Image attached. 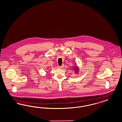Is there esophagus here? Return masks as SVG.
<instances>
[{
	"label": "esophagus",
	"mask_w": 122,
	"mask_h": 122,
	"mask_svg": "<svg viewBox=\"0 0 122 122\" xmlns=\"http://www.w3.org/2000/svg\"><path fill=\"white\" fill-rule=\"evenodd\" d=\"M64 67V65H62V66H59V68H62L63 67Z\"/></svg>",
	"instance_id": "obj_1"
}]
</instances>
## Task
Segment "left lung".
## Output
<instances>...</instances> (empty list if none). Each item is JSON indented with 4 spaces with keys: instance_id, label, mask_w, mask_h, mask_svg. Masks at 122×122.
I'll use <instances>...</instances> for the list:
<instances>
[{
    "instance_id": "8db88e82",
    "label": "left lung",
    "mask_w": 122,
    "mask_h": 122,
    "mask_svg": "<svg viewBox=\"0 0 122 122\" xmlns=\"http://www.w3.org/2000/svg\"><path fill=\"white\" fill-rule=\"evenodd\" d=\"M76 69H77V68H76Z\"/></svg>"
}]
</instances>
